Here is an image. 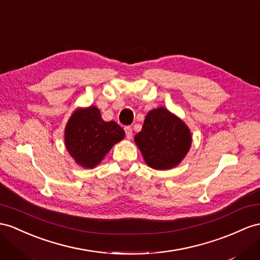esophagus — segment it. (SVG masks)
Segmentation results:
<instances>
[{"label":"esophagus","mask_w":260,"mask_h":260,"mask_svg":"<svg viewBox=\"0 0 260 260\" xmlns=\"http://www.w3.org/2000/svg\"><path fill=\"white\" fill-rule=\"evenodd\" d=\"M124 131H125L126 137H127L128 139H131L132 135H133V129H132L131 126H126V127H124Z\"/></svg>","instance_id":"1"}]
</instances>
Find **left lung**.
Here are the masks:
<instances>
[{"mask_svg": "<svg viewBox=\"0 0 260 260\" xmlns=\"http://www.w3.org/2000/svg\"><path fill=\"white\" fill-rule=\"evenodd\" d=\"M191 141L187 125L165 108L148 112L142 131L135 136L146 164L157 170L176 167L187 155Z\"/></svg>", "mask_w": 260, "mask_h": 260, "instance_id": "1", "label": "left lung"}]
</instances>
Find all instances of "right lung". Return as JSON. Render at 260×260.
I'll list each match as a JSON object with an SVG mask.
<instances>
[{
	"label": "right lung",
	"mask_w": 260,
	"mask_h": 260,
	"mask_svg": "<svg viewBox=\"0 0 260 260\" xmlns=\"http://www.w3.org/2000/svg\"><path fill=\"white\" fill-rule=\"evenodd\" d=\"M124 136L121 126L113 121L104 122L95 106L76 111L64 131L67 149L84 168H94Z\"/></svg>",
	"instance_id": "add662e5"
}]
</instances>
